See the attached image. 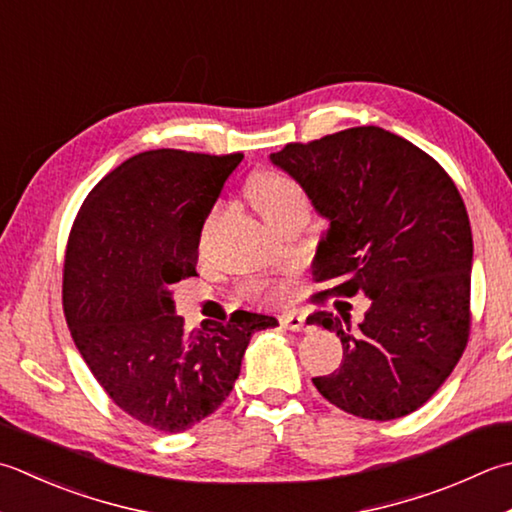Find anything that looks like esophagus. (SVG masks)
I'll return each instance as SVG.
<instances>
[{"label":"esophagus","instance_id":"obj_1","mask_svg":"<svg viewBox=\"0 0 512 512\" xmlns=\"http://www.w3.org/2000/svg\"><path fill=\"white\" fill-rule=\"evenodd\" d=\"M279 324H282L286 330H304L306 319L299 313H284L279 315Z\"/></svg>","mask_w":512,"mask_h":512}]
</instances>
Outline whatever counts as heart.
<instances>
[{
    "label": "heart",
    "mask_w": 512,
    "mask_h": 512,
    "mask_svg": "<svg viewBox=\"0 0 512 512\" xmlns=\"http://www.w3.org/2000/svg\"><path fill=\"white\" fill-rule=\"evenodd\" d=\"M248 197L253 206L259 210L268 226H275L279 219L288 215L290 210L306 204L304 190L299 188L293 177H288L286 173H279V170H259L248 182ZM215 213H210L206 217V222L202 226V233H199V242H206V235L210 226H213ZM253 293L257 297L264 299H277L284 295V286H255Z\"/></svg>",
    "instance_id": "obj_1"
}]
</instances>
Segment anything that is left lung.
<instances>
[{
    "label": "left lung",
    "mask_w": 512,
    "mask_h": 512,
    "mask_svg": "<svg viewBox=\"0 0 512 512\" xmlns=\"http://www.w3.org/2000/svg\"><path fill=\"white\" fill-rule=\"evenodd\" d=\"M330 219L313 279L326 297H368L364 322L317 310L342 339V364L313 377L344 413L388 422L424 406L470 337V233L464 199L437 159L379 126H355L270 155Z\"/></svg>",
    "instance_id": "1"
}]
</instances>
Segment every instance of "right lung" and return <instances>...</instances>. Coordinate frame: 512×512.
<instances>
[{"instance_id": "1", "label": "right lung", "mask_w": 512, "mask_h": 512, "mask_svg": "<svg viewBox=\"0 0 512 512\" xmlns=\"http://www.w3.org/2000/svg\"><path fill=\"white\" fill-rule=\"evenodd\" d=\"M242 153L159 148L99 182L73 222L62 306L106 395L148 428L182 433L226 402L255 330L275 317L235 310L228 324L186 330L170 286L197 275V244Z\"/></svg>"}]
</instances>
